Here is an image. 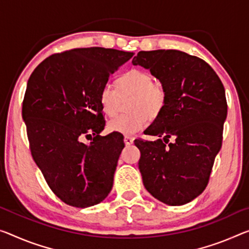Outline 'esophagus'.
Returning a JSON list of instances; mask_svg holds the SVG:
<instances>
[{"label": "esophagus", "instance_id": "esophagus-1", "mask_svg": "<svg viewBox=\"0 0 249 249\" xmlns=\"http://www.w3.org/2000/svg\"><path fill=\"white\" fill-rule=\"evenodd\" d=\"M133 138L132 137H124V143L127 144V146H129V144H132L133 143Z\"/></svg>", "mask_w": 249, "mask_h": 249}]
</instances>
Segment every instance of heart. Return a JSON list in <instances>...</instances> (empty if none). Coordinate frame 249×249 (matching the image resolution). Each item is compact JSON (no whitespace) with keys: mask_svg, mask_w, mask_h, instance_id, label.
<instances>
[{"mask_svg":"<svg viewBox=\"0 0 249 249\" xmlns=\"http://www.w3.org/2000/svg\"><path fill=\"white\" fill-rule=\"evenodd\" d=\"M133 93L132 113L119 114L108 122V129L125 137L133 136L147 127L149 116L156 117L166 103V91L159 83L154 82L151 74L140 69H131L117 80V89L106 83L99 93L101 108L107 116L116 113L120 95Z\"/></svg>","mask_w":249,"mask_h":249,"instance_id":"b5f03b06","label":"heart"}]
</instances>
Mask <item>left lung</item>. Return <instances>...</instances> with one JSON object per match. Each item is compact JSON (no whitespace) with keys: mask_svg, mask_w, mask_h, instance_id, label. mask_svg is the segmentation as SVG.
Returning <instances> with one entry per match:
<instances>
[{"mask_svg":"<svg viewBox=\"0 0 249 249\" xmlns=\"http://www.w3.org/2000/svg\"><path fill=\"white\" fill-rule=\"evenodd\" d=\"M132 64L150 70L166 91L163 108L144 130L158 139L135 140L143 186L163 204L185 205L205 190L221 148L224 86L207 62L178 50L140 51Z\"/></svg>","mask_w":249,"mask_h":249,"instance_id":"1","label":"left lung"}]
</instances>
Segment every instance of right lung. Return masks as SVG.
Returning <instances> with one entry per match:
<instances>
[{"instance_id":"obj_1","label":"right lung","mask_w":249,"mask_h":249,"mask_svg":"<svg viewBox=\"0 0 249 249\" xmlns=\"http://www.w3.org/2000/svg\"><path fill=\"white\" fill-rule=\"evenodd\" d=\"M132 55L73 49L49 56L30 76L22 106L30 149L49 187L67 205L91 207L112 189L124 142L121 133L100 136L106 120L99 93ZM89 135L93 141L82 143Z\"/></svg>"}]
</instances>
